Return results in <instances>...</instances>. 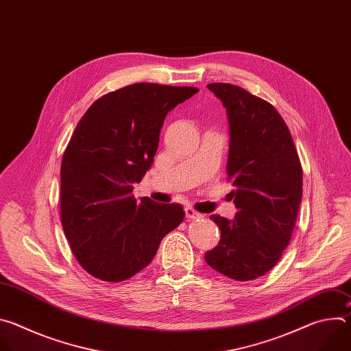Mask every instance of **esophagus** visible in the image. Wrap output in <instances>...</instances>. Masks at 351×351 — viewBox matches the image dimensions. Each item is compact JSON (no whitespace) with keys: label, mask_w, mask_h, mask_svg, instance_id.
<instances>
[{"label":"esophagus","mask_w":351,"mask_h":351,"mask_svg":"<svg viewBox=\"0 0 351 351\" xmlns=\"http://www.w3.org/2000/svg\"><path fill=\"white\" fill-rule=\"evenodd\" d=\"M186 218L187 219H199V218H203V214H199V213H197L194 208H191V207H187L186 210Z\"/></svg>","instance_id":"34e87169"}]
</instances>
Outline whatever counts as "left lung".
Listing matches in <instances>:
<instances>
[{"mask_svg":"<svg viewBox=\"0 0 351 351\" xmlns=\"http://www.w3.org/2000/svg\"><path fill=\"white\" fill-rule=\"evenodd\" d=\"M222 101L230 126L228 182L234 221L215 214L219 244L207 264L240 282L264 276L290 243L303 195V168L283 118L272 104L230 83L207 86Z\"/></svg>","mask_w":351,"mask_h":351,"instance_id":"left-lung-1","label":"left lung"}]
</instances>
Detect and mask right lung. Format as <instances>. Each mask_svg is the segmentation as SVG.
I'll use <instances>...</instances> for the list:
<instances>
[{"mask_svg":"<svg viewBox=\"0 0 351 351\" xmlns=\"http://www.w3.org/2000/svg\"><path fill=\"white\" fill-rule=\"evenodd\" d=\"M197 91L134 83L95 99L73 130L61 162V223L91 276H134L183 222L182 206L137 203L132 190L153 164L167 114Z\"/></svg>","mask_w":351,"mask_h":351,"instance_id":"1","label":"right lung"}]
</instances>
